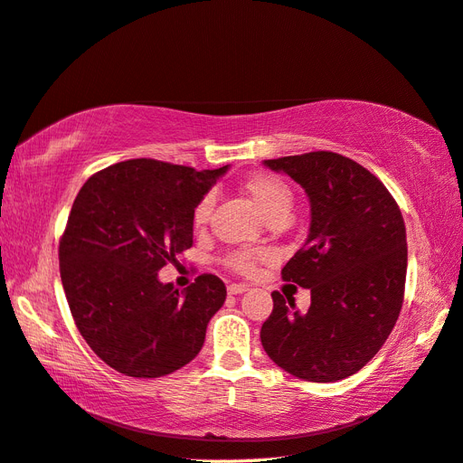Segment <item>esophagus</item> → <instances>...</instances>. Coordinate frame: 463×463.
<instances>
[{
  "label": "esophagus",
  "instance_id": "obj_1",
  "mask_svg": "<svg viewBox=\"0 0 463 463\" xmlns=\"http://www.w3.org/2000/svg\"><path fill=\"white\" fill-rule=\"evenodd\" d=\"M227 291H229V295H241V293L248 291V286H244V283H231Z\"/></svg>",
  "mask_w": 463,
  "mask_h": 463
}]
</instances>
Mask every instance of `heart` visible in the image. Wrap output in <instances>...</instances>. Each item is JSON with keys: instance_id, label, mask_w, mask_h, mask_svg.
Listing matches in <instances>:
<instances>
[{"instance_id": "b5f03b06", "label": "heart", "mask_w": 463, "mask_h": 463, "mask_svg": "<svg viewBox=\"0 0 463 463\" xmlns=\"http://www.w3.org/2000/svg\"><path fill=\"white\" fill-rule=\"evenodd\" d=\"M242 187L248 197L254 201V205L264 213L266 219L276 215H288V211L291 209V187L274 174H254L250 177H246ZM213 203H215V199H213L211 194L197 201V205L194 209V224L201 227V224H205L209 221ZM268 258L269 252L262 250V248H239V250H232L224 256V264L231 269L239 271V274H250L258 262H264Z\"/></svg>"}]
</instances>
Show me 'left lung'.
I'll list each match as a JSON object with an SVG mask.
<instances>
[{
  "mask_svg": "<svg viewBox=\"0 0 463 463\" xmlns=\"http://www.w3.org/2000/svg\"><path fill=\"white\" fill-rule=\"evenodd\" d=\"M264 164L293 177L311 201L309 236L281 269L283 281L311 289V307L301 315L295 301L271 293L262 346L295 377L338 382L360 372L397 323L407 278L405 221L387 187L342 154L317 150Z\"/></svg>",
  "mask_w": 463,
  "mask_h": 463,
  "instance_id": "8db88e82",
  "label": "left lung"
}]
</instances>
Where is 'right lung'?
Segmentation results:
<instances>
[{"instance_id": "right-lung-1", "label": "right lung", "mask_w": 463, "mask_h": 463, "mask_svg": "<svg viewBox=\"0 0 463 463\" xmlns=\"http://www.w3.org/2000/svg\"><path fill=\"white\" fill-rule=\"evenodd\" d=\"M227 168L125 160L76 195L58 246L62 288L80 335L118 373L168 375L203 346L224 283L201 274L177 291L158 271L194 246V209Z\"/></svg>"}]
</instances>
